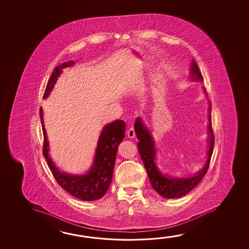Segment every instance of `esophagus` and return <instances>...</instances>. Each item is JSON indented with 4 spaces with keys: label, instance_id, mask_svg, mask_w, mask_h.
<instances>
[{
    "label": "esophagus",
    "instance_id": "34e87169",
    "mask_svg": "<svg viewBox=\"0 0 249 249\" xmlns=\"http://www.w3.org/2000/svg\"><path fill=\"white\" fill-rule=\"evenodd\" d=\"M126 136L128 138H134L135 136V128L133 126H131L128 128V130L126 131Z\"/></svg>",
    "mask_w": 249,
    "mask_h": 249
}]
</instances>
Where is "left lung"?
Segmentation results:
<instances>
[{"label":"left lung","instance_id":"left-lung-1","mask_svg":"<svg viewBox=\"0 0 249 249\" xmlns=\"http://www.w3.org/2000/svg\"><path fill=\"white\" fill-rule=\"evenodd\" d=\"M191 76L195 80H201L202 81V74L200 73L198 65L196 64V61H193L191 67ZM206 93V90H204ZM211 107H209V133H210V142H209V149L208 151V159L205 167L200 170L196 176L191 178L186 179H176V178H168L165 177L160 173L158 168L156 167L154 160H155V143L152 140L149 131L144 126L141 119L137 118L135 123V134L137 135L139 142L137 143L139 153L141 158L142 160L143 164L147 170V176L150 179L151 185L155 191L159 194L160 196L167 199L173 198H179L181 196H186L192 189L196 188L200 180L203 178L208 172L210 160L213 151L214 145V135L212 128V122H211Z\"/></svg>","mask_w":249,"mask_h":249}]
</instances>
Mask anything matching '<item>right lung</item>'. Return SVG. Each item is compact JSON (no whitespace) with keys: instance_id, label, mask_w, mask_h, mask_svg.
Wrapping results in <instances>:
<instances>
[{"instance_id":"obj_1","label":"right lung","mask_w":249,"mask_h":249,"mask_svg":"<svg viewBox=\"0 0 249 249\" xmlns=\"http://www.w3.org/2000/svg\"><path fill=\"white\" fill-rule=\"evenodd\" d=\"M73 63V61H70L55 67L46 87L43 98L49 96L62 69L70 67ZM40 118L43 132L42 154L47 160L49 169L57 183L71 196L80 200H95L101 199L110 186L117 148L119 144L124 138L126 127L125 123L122 120H117L103 128L99 139L93 167L85 176H71L59 171L49 158L48 155L49 142L46 136L41 107H40Z\"/></svg>"}]
</instances>
